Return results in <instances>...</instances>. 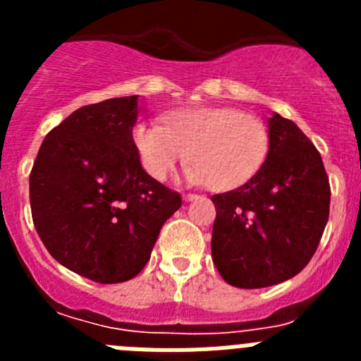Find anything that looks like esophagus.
Returning <instances> with one entry per match:
<instances>
[{"mask_svg": "<svg viewBox=\"0 0 361 361\" xmlns=\"http://www.w3.org/2000/svg\"><path fill=\"white\" fill-rule=\"evenodd\" d=\"M183 197H184V200H186V202H190V200H195L199 195H195V193H184Z\"/></svg>", "mask_w": 361, "mask_h": 361, "instance_id": "34e87169", "label": "esophagus"}]
</instances>
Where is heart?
<instances>
[{"label": "heart", "mask_w": 361, "mask_h": 361, "mask_svg": "<svg viewBox=\"0 0 361 361\" xmlns=\"http://www.w3.org/2000/svg\"><path fill=\"white\" fill-rule=\"evenodd\" d=\"M146 173L166 180L188 161L191 183L231 191L250 183L269 153V130L262 119L224 106H191L173 111L164 124L141 123L132 133Z\"/></svg>", "instance_id": "b5f03b06"}]
</instances>
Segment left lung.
<instances>
[{"mask_svg":"<svg viewBox=\"0 0 361 361\" xmlns=\"http://www.w3.org/2000/svg\"><path fill=\"white\" fill-rule=\"evenodd\" d=\"M269 153L237 190L213 195L212 257L235 288H269L293 279L317 251L329 219L331 186L320 153L293 121H267Z\"/></svg>","mask_w":361,"mask_h":361,"instance_id":"1","label":"left lung"}]
</instances>
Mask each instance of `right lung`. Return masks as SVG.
<instances>
[{
  "label": "right lung",
  "instance_id": "right-lung-1",
  "mask_svg": "<svg viewBox=\"0 0 361 361\" xmlns=\"http://www.w3.org/2000/svg\"><path fill=\"white\" fill-rule=\"evenodd\" d=\"M137 97L73 111L44 137L30 171L32 220L44 247L97 283L139 275L183 204L142 170L132 139Z\"/></svg>",
  "mask_w": 361,
  "mask_h": 361
}]
</instances>
